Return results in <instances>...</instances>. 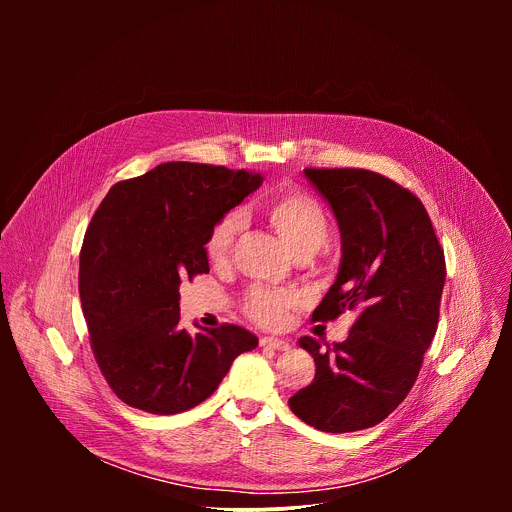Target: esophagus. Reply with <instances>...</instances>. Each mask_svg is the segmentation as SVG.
<instances>
[{
	"instance_id": "obj_1",
	"label": "esophagus",
	"mask_w": 512,
	"mask_h": 512,
	"mask_svg": "<svg viewBox=\"0 0 512 512\" xmlns=\"http://www.w3.org/2000/svg\"><path fill=\"white\" fill-rule=\"evenodd\" d=\"M259 344H261L263 348H273V350H285V348H289V342H287V340L275 338V336H263V338H259Z\"/></svg>"
}]
</instances>
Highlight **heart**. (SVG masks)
Instances as JSON below:
<instances>
[{
  "label": "heart",
  "instance_id": "heart-1",
  "mask_svg": "<svg viewBox=\"0 0 512 512\" xmlns=\"http://www.w3.org/2000/svg\"><path fill=\"white\" fill-rule=\"evenodd\" d=\"M261 212L267 223L283 237V241L294 249L296 255L316 253L328 241V216L322 204L308 192L296 188L277 190L261 202ZM241 231V214L227 212L210 227L204 241L208 261L225 263L231 257L235 239ZM298 296L283 287L255 285L245 300V314L261 326H279L289 308H294Z\"/></svg>",
  "mask_w": 512,
  "mask_h": 512
}]
</instances>
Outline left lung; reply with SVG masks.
<instances>
[{"label": "left lung", "mask_w": 512, "mask_h": 512, "mask_svg": "<svg viewBox=\"0 0 512 512\" xmlns=\"http://www.w3.org/2000/svg\"><path fill=\"white\" fill-rule=\"evenodd\" d=\"M340 227L342 261L312 322L356 312L348 338L302 336L314 381L289 409L308 425L346 433L393 413L411 391L429 348L446 281V259L421 200L395 180L358 168H306Z\"/></svg>", "instance_id": "1"}]
</instances>
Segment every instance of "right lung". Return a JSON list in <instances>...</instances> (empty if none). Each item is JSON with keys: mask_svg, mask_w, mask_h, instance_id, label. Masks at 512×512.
<instances>
[{"mask_svg": "<svg viewBox=\"0 0 512 512\" xmlns=\"http://www.w3.org/2000/svg\"><path fill=\"white\" fill-rule=\"evenodd\" d=\"M263 182L225 166L168 162L117 182L81 249L79 291L91 348L113 393L154 415L208 399L259 340L235 324L180 328V283L208 273L210 227Z\"/></svg>", "mask_w": 512, "mask_h": 512, "instance_id": "1", "label": "right lung"}]
</instances>
